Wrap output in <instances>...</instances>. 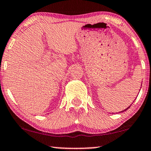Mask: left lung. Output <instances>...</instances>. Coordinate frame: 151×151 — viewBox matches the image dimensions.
Wrapping results in <instances>:
<instances>
[{"instance_id": "8db88e82", "label": "left lung", "mask_w": 151, "mask_h": 151, "mask_svg": "<svg viewBox=\"0 0 151 151\" xmlns=\"http://www.w3.org/2000/svg\"><path fill=\"white\" fill-rule=\"evenodd\" d=\"M129 107H130V106H129V107H128V108H126V109H125V110H123V111H121V112H124V111H126V110H127V109H128V108H129Z\"/></svg>"}]
</instances>
